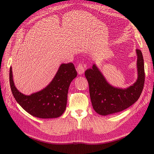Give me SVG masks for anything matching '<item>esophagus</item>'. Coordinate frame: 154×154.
Returning a JSON list of instances; mask_svg holds the SVG:
<instances>
[{"instance_id": "obj_1", "label": "esophagus", "mask_w": 154, "mask_h": 154, "mask_svg": "<svg viewBox=\"0 0 154 154\" xmlns=\"http://www.w3.org/2000/svg\"><path fill=\"white\" fill-rule=\"evenodd\" d=\"M84 71H85V66H83V65L81 63L78 65L77 72H78V74H83V72H84Z\"/></svg>"}]
</instances>
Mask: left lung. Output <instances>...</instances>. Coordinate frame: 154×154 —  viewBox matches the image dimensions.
<instances>
[{"mask_svg":"<svg viewBox=\"0 0 154 154\" xmlns=\"http://www.w3.org/2000/svg\"><path fill=\"white\" fill-rule=\"evenodd\" d=\"M136 54L137 79L132 85L127 88L111 85L96 64L85 71L92 107L97 114L106 116L119 112L138 100L143 91L145 74L141 50L136 49Z\"/></svg>","mask_w":154,"mask_h":154,"instance_id":"obj_1","label":"left lung"}]
</instances>
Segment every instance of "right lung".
Returning <instances> with one entry per match:
<instances>
[{
  "mask_svg": "<svg viewBox=\"0 0 154 154\" xmlns=\"http://www.w3.org/2000/svg\"><path fill=\"white\" fill-rule=\"evenodd\" d=\"M76 76L72 63H62L48 86L31 95H25L16 88L11 67L10 83L14 97L27 112L39 118H56L62 116L66 109L69 87Z\"/></svg>",
  "mask_w": 154,
  "mask_h": 154,
  "instance_id": "obj_1",
  "label": "right lung"
}]
</instances>
